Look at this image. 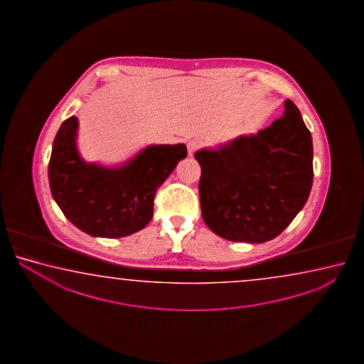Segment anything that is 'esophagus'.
<instances>
[{
    "mask_svg": "<svg viewBox=\"0 0 364 364\" xmlns=\"http://www.w3.org/2000/svg\"><path fill=\"white\" fill-rule=\"evenodd\" d=\"M200 148V142L198 140H191L187 142V150H188V155H192L198 149Z\"/></svg>",
    "mask_w": 364,
    "mask_h": 364,
    "instance_id": "esophagus-1",
    "label": "esophagus"
}]
</instances>
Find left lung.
<instances>
[{
	"mask_svg": "<svg viewBox=\"0 0 364 364\" xmlns=\"http://www.w3.org/2000/svg\"><path fill=\"white\" fill-rule=\"evenodd\" d=\"M256 135L238 136L195 154L203 222L215 235L247 243L275 238L309 200L314 146L296 105Z\"/></svg>",
	"mask_w": 364,
	"mask_h": 364,
	"instance_id": "8db88e82",
	"label": "left lung"
}]
</instances>
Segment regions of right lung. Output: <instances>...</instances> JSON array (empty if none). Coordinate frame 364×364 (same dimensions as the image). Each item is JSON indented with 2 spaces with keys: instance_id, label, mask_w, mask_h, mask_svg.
Masks as SVG:
<instances>
[{
  "instance_id": "1",
  "label": "right lung",
  "mask_w": 364,
  "mask_h": 364,
  "mask_svg": "<svg viewBox=\"0 0 364 364\" xmlns=\"http://www.w3.org/2000/svg\"><path fill=\"white\" fill-rule=\"evenodd\" d=\"M77 127L75 116L61 124L48 164L50 192L63 215L92 237L121 238L145 228L156 190L187 156L185 144L150 145L108 168L81 158Z\"/></svg>"
}]
</instances>
